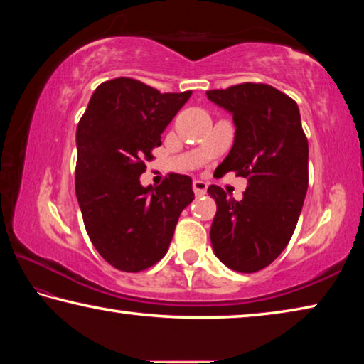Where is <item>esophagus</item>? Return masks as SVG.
Returning <instances> with one entry per match:
<instances>
[{
	"instance_id": "esophagus-1",
	"label": "esophagus",
	"mask_w": 364,
	"mask_h": 364,
	"mask_svg": "<svg viewBox=\"0 0 364 364\" xmlns=\"http://www.w3.org/2000/svg\"><path fill=\"white\" fill-rule=\"evenodd\" d=\"M193 189L196 196H204L207 193V183L200 181V180H194L193 181Z\"/></svg>"
}]
</instances>
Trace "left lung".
<instances>
[{
	"label": "left lung",
	"instance_id": "obj_1",
	"mask_svg": "<svg viewBox=\"0 0 364 364\" xmlns=\"http://www.w3.org/2000/svg\"><path fill=\"white\" fill-rule=\"evenodd\" d=\"M207 99L233 114L235 142L218 165L247 180L243 199L220 186L207 193L217 213L210 228L215 256L236 272L272 264L295 232L308 191V139L296 102L269 84L245 82L207 90Z\"/></svg>",
	"mask_w": 364,
	"mask_h": 364
}]
</instances>
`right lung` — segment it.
Wrapping results in <instances>:
<instances>
[{"label":"right lung","mask_w":364,"mask_h":364,"mask_svg":"<svg viewBox=\"0 0 364 364\" xmlns=\"http://www.w3.org/2000/svg\"><path fill=\"white\" fill-rule=\"evenodd\" d=\"M193 90L161 94L131 77L102 82L76 132V196L87 235L114 269L141 272L168 251L180 213L193 203V181L168 173L144 188L146 160Z\"/></svg>","instance_id":"right-lung-1"}]
</instances>
